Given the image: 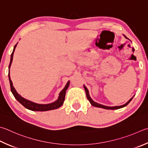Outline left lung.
<instances>
[{
    "instance_id": "obj_1",
    "label": "left lung",
    "mask_w": 148,
    "mask_h": 148,
    "mask_svg": "<svg viewBox=\"0 0 148 148\" xmlns=\"http://www.w3.org/2000/svg\"><path fill=\"white\" fill-rule=\"evenodd\" d=\"M123 36L125 37V38L129 39L127 37H126L125 35H123ZM130 40V39H129ZM83 87H84V88H85V92H86V95H87V98L88 99V100L89 101V102L90 103V104L92 105V106H95V107H100V108H103V109H111V110H114V109H120V108H122V107H125L126 106H127V105L129 104V103L132 100V99L133 98L134 96H133L132 98H131L130 100H129L127 102H126V103L125 104L122 105V106H113V107H109V106H103V105H101V104H100L98 103H96V102H95V101L92 100V99L90 98V96L89 95V92H88V90L87 89V88L85 87V86L83 85Z\"/></svg>"
}]
</instances>
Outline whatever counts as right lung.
Returning a JSON list of instances; mask_svg holds the SVG:
<instances>
[{
  "label": "right lung",
  "instance_id": "add662e5",
  "mask_svg": "<svg viewBox=\"0 0 148 148\" xmlns=\"http://www.w3.org/2000/svg\"><path fill=\"white\" fill-rule=\"evenodd\" d=\"M18 43V42H17ZM17 43L15 45L14 48H13V52L11 54V58H10V62L8 67V77H9V81H10V88H11V91H12V94L14 96L16 100H17L21 104H22L23 106L25 107V108L28 109L29 110H31V111H50V110H53L58 109L59 107H60L63 104V102L65 101V94H66V90L68 88L69 84H70V81H68L66 83V85L65 86L63 89L61 91L59 94V96L58 100H56L55 101L52 102V103H48V104H39L35 103L32 101H29L28 100H26V99L22 97L20 95H18L17 91L15 89L14 87L13 86V83L11 80L10 78V69L12 65V61H13V53H14V51L15 50V48L17 47Z\"/></svg>",
  "mask_w": 148,
  "mask_h": 148
}]
</instances>
